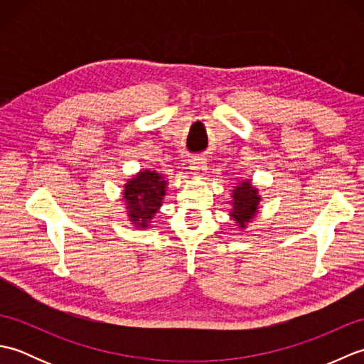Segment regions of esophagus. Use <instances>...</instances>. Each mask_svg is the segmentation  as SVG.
<instances>
[{
    "label": "esophagus",
    "instance_id": "obj_1",
    "mask_svg": "<svg viewBox=\"0 0 364 364\" xmlns=\"http://www.w3.org/2000/svg\"><path fill=\"white\" fill-rule=\"evenodd\" d=\"M191 170H192V173H197V175L205 173L206 172V162H205V159L200 158V156L192 158L191 159Z\"/></svg>",
    "mask_w": 364,
    "mask_h": 364
}]
</instances>
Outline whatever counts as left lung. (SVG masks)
<instances>
[{
  "instance_id": "1",
  "label": "left lung",
  "mask_w": 364,
  "mask_h": 364,
  "mask_svg": "<svg viewBox=\"0 0 364 364\" xmlns=\"http://www.w3.org/2000/svg\"><path fill=\"white\" fill-rule=\"evenodd\" d=\"M258 191L252 186L249 180L236 186L233 191V211H231V215L236 219L239 227H244L247 222L253 219L255 213L258 210Z\"/></svg>"
}]
</instances>
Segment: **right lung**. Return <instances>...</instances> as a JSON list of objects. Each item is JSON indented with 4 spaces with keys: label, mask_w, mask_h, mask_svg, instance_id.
I'll use <instances>...</instances> for the list:
<instances>
[{
    "label": "right lung",
    "mask_w": 364,
    "mask_h": 364,
    "mask_svg": "<svg viewBox=\"0 0 364 364\" xmlns=\"http://www.w3.org/2000/svg\"><path fill=\"white\" fill-rule=\"evenodd\" d=\"M123 196L131 220L139 227H146L166 196V181L159 173L145 170L127 183Z\"/></svg>",
    "instance_id": "obj_1"
}]
</instances>
